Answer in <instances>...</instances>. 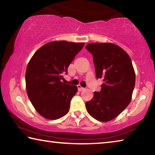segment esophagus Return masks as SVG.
<instances>
[{
    "label": "esophagus",
    "mask_w": 155,
    "mask_h": 155,
    "mask_svg": "<svg viewBox=\"0 0 155 155\" xmlns=\"http://www.w3.org/2000/svg\"><path fill=\"white\" fill-rule=\"evenodd\" d=\"M77 87H78V90L80 91L85 90V88L83 87H81V85H77Z\"/></svg>",
    "instance_id": "1"
}]
</instances>
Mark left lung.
<instances>
[{"mask_svg": "<svg viewBox=\"0 0 155 155\" xmlns=\"http://www.w3.org/2000/svg\"><path fill=\"white\" fill-rule=\"evenodd\" d=\"M85 48L93 56L96 78L103 81L101 91L86 102V109L98 121H109L130 102L135 83L132 61L124 50L111 43H90Z\"/></svg>", "mask_w": 155, "mask_h": 155, "instance_id": "8db88e82", "label": "left lung"}]
</instances>
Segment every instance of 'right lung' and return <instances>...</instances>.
<instances>
[{
    "label": "right lung",
    "mask_w": 155,
    "mask_h": 155,
    "mask_svg": "<svg viewBox=\"0 0 155 155\" xmlns=\"http://www.w3.org/2000/svg\"><path fill=\"white\" fill-rule=\"evenodd\" d=\"M84 44L52 41L38 49L28 63L25 75L28 98L45 118L59 119L69 111L70 101L78 89L61 80Z\"/></svg>",
    "instance_id": "add662e5"
}]
</instances>
